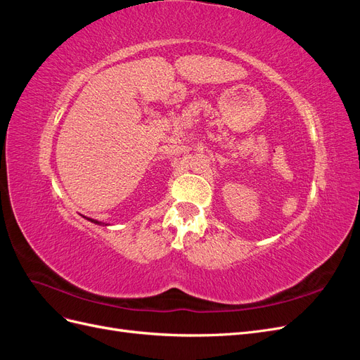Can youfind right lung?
<instances>
[{
    "mask_svg": "<svg viewBox=\"0 0 360 360\" xmlns=\"http://www.w3.org/2000/svg\"><path fill=\"white\" fill-rule=\"evenodd\" d=\"M89 221H91V222H94V224H99V225H102V222H99V221H94V219H89Z\"/></svg>",
    "mask_w": 360,
    "mask_h": 360,
    "instance_id": "1",
    "label": "right lung"
}]
</instances>
